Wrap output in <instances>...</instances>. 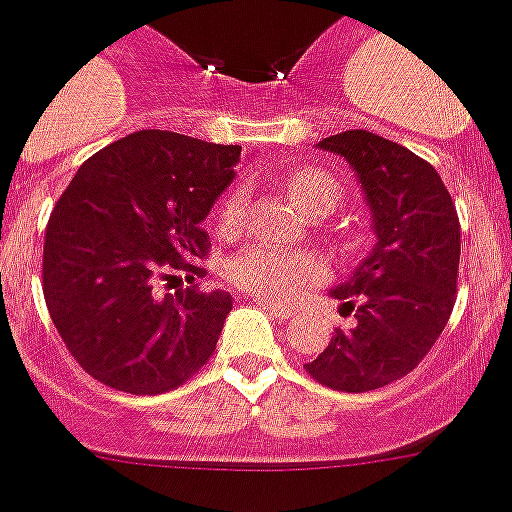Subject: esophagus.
I'll list each match as a JSON object with an SVG mask.
<instances>
[{"label":"esophagus","mask_w":512,"mask_h":512,"mask_svg":"<svg viewBox=\"0 0 512 512\" xmlns=\"http://www.w3.org/2000/svg\"><path fill=\"white\" fill-rule=\"evenodd\" d=\"M255 305L265 307V310H268L270 315H276L278 321H289V318H292V315H294V310H292V307H281V305H273V302H268V299H260V297H255Z\"/></svg>","instance_id":"34e87169"}]
</instances>
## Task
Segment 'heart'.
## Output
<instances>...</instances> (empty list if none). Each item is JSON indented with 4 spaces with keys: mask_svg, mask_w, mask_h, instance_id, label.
Returning a JSON list of instances; mask_svg holds the SVG:
<instances>
[{
    "mask_svg": "<svg viewBox=\"0 0 512 512\" xmlns=\"http://www.w3.org/2000/svg\"><path fill=\"white\" fill-rule=\"evenodd\" d=\"M284 189L302 213L321 205H336V199H339V186H336L334 178L318 168H299L289 173ZM242 215L244 191L236 189L228 194L223 207H220V226H239ZM321 273L323 265L318 257L273 247H249L239 252L228 265V276L236 286L265 299L294 297L302 286L315 281Z\"/></svg>",
    "mask_w": 512,
    "mask_h": 512,
    "instance_id": "1",
    "label": "heart"
}]
</instances>
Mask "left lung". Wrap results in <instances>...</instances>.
<instances>
[{
    "label": "left lung",
    "mask_w": 512,
    "mask_h": 512,
    "mask_svg": "<svg viewBox=\"0 0 512 512\" xmlns=\"http://www.w3.org/2000/svg\"><path fill=\"white\" fill-rule=\"evenodd\" d=\"M315 147L350 162L371 213L376 244L331 297L357 318L336 328L305 365L336 392H371L407 376L434 347L455 307L458 210L429 162L371 131H344Z\"/></svg>",
    "instance_id": "obj_1"
}]
</instances>
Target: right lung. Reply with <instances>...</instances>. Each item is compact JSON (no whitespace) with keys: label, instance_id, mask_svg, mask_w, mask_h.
<instances>
[{"label":"right lung","instance_id":"add662e5","mask_svg":"<svg viewBox=\"0 0 512 512\" xmlns=\"http://www.w3.org/2000/svg\"><path fill=\"white\" fill-rule=\"evenodd\" d=\"M242 147L136 131L83 162L52 210L44 299L83 371L128 394L181 386L215 352L231 294L197 286L157 297V278L189 281L210 247L202 223L234 181Z\"/></svg>","mask_w":512,"mask_h":512}]
</instances>
